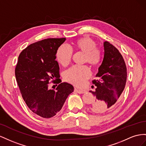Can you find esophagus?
<instances>
[{"label": "esophagus", "instance_id": "esophagus-1", "mask_svg": "<svg viewBox=\"0 0 146 146\" xmlns=\"http://www.w3.org/2000/svg\"><path fill=\"white\" fill-rule=\"evenodd\" d=\"M74 91L78 94H84L85 93V90H79L77 89H74Z\"/></svg>", "mask_w": 146, "mask_h": 146}]
</instances>
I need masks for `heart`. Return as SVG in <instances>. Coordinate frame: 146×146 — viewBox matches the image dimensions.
Listing matches in <instances>:
<instances>
[{
	"mask_svg": "<svg viewBox=\"0 0 146 146\" xmlns=\"http://www.w3.org/2000/svg\"><path fill=\"white\" fill-rule=\"evenodd\" d=\"M74 47L78 51L84 53V62H88L94 66L100 64L102 58V51L97 47V43L94 40L89 37H83L75 41ZM72 48L66 44L60 45L56 52L57 60L63 66L68 65L72 60ZM90 75V68L87 65H73L65 73L66 80L79 87L84 85Z\"/></svg>",
	"mask_w": 146,
	"mask_h": 146,
	"instance_id": "heart-1",
	"label": "heart"
}]
</instances>
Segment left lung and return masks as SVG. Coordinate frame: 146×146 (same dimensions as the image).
I'll return each instance as SVG.
<instances>
[{"label":"left lung","mask_w":146,"mask_h":146,"mask_svg":"<svg viewBox=\"0 0 146 146\" xmlns=\"http://www.w3.org/2000/svg\"><path fill=\"white\" fill-rule=\"evenodd\" d=\"M104 57L98 68L96 79L92 81L95 91L90 90L95 97L90 104L91 111L103 113L114 108L125 86L127 66L121 54L114 46L104 42Z\"/></svg>","instance_id":"left-lung-1"}]
</instances>
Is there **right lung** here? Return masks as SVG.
Here are the masks:
<instances>
[{"mask_svg":"<svg viewBox=\"0 0 146 146\" xmlns=\"http://www.w3.org/2000/svg\"><path fill=\"white\" fill-rule=\"evenodd\" d=\"M65 38L36 41L21 52L15 68V76L24 102L34 113L50 118L59 112L74 87L62 82L56 52ZM58 84L49 90V83Z\"/></svg>","mask_w":146,"mask_h":146,"instance_id":"1","label":"right lung"}]
</instances>
